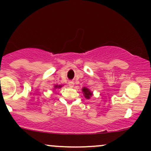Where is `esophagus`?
<instances>
[{"instance_id":"esophagus-1","label":"esophagus","mask_w":151,"mask_h":151,"mask_svg":"<svg viewBox=\"0 0 151 151\" xmlns=\"http://www.w3.org/2000/svg\"><path fill=\"white\" fill-rule=\"evenodd\" d=\"M69 86H70V87H72V86H74V81H69Z\"/></svg>"}]
</instances>
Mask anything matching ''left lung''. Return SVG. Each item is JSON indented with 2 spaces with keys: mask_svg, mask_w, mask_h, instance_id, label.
<instances>
[{
  "mask_svg": "<svg viewBox=\"0 0 151 151\" xmlns=\"http://www.w3.org/2000/svg\"><path fill=\"white\" fill-rule=\"evenodd\" d=\"M82 91H83V93H84V96H85V98H86V99H89L91 96V95H92V93L89 91V89H88L87 88H86V87L83 88Z\"/></svg>",
  "mask_w": 151,
  "mask_h": 151,
  "instance_id": "obj_1",
  "label": "left lung"
}]
</instances>
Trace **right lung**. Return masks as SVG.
I'll return each mask as SVG.
<instances>
[{
  "label": "right lung",
  "mask_w": 151,
  "mask_h": 151,
  "mask_svg": "<svg viewBox=\"0 0 151 151\" xmlns=\"http://www.w3.org/2000/svg\"><path fill=\"white\" fill-rule=\"evenodd\" d=\"M61 86H62L61 85H59V86L58 85H55V88H60V87H61Z\"/></svg>",
  "instance_id": "right-lung-1"
}]
</instances>
